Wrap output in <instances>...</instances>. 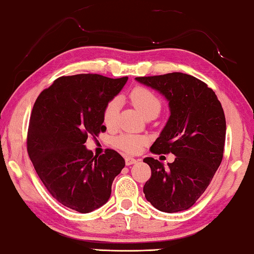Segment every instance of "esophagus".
Listing matches in <instances>:
<instances>
[{"label": "esophagus", "mask_w": 254, "mask_h": 254, "mask_svg": "<svg viewBox=\"0 0 254 254\" xmlns=\"http://www.w3.org/2000/svg\"><path fill=\"white\" fill-rule=\"evenodd\" d=\"M137 161V159H134V158H132V157H126V163H127V166H131V165H134V163H136Z\"/></svg>", "instance_id": "esophagus-1"}]
</instances>
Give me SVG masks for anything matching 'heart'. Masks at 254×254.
<instances>
[{
	"label": "heart",
	"mask_w": 254,
	"mask_h": 254,
	"mask_svg": "<svg viewBox=\"0 0 254 254\" xmlns=\"http://www.w3.org/2000/svg\"><path fill=\"white\" fill-rule=\"evenodd\" d=\"M130 100L132 104L136 107V110L142 114L144 118L149 113H159L161 109V102L150 89L137 86L130 92ZM120 100L118 97L111 100L107 103L104 112H103V121L109 127H113L118 122L119 111H120ZM144 137L133 134H122L114 140V143L118 148L128 153H136L144 144Z\"/></svg>",
	"instance_id": "b5f03b06"
}]
</instances>
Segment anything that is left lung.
<instances>
[{
	"mask_svg": "<svg viewBox=\"0 0 254 254\" xmlns=\"http://www.w3.org/2000/svg\"><path fill=\"white\" fill-rule=\"evenodd\" d=\"M135 80L160 93L169 105L170 117L150 150L176 156L167 168L151 157L143 159L151 168L144 196L161 212L186 210L204 194L222 162L224 111L213 89L194 76L170 72Z\"/></svg>",
	"mask_w": 254,
	"mask_h": 254,
	"instance_id": "1",
	"label": "left lung"
}]
</instances>
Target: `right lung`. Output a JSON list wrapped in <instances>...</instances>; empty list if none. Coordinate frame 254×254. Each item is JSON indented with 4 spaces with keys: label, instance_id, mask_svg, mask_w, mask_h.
I'll return each instance as SVG.
<instances>
[{
    "label": "right lung",
    "instance_id": "add662e5",
    "mask_svg": "<svg viewBox=\"0 0 254 254\" xmlns=\"http://www.w3.org/2000/svg\"><path fill=\"white\" fill-rule=\"evenodd\" d=\"M127 77L97 74L63 76L34 103L28 130L29 157L50 195L79 213L93 212L110 199L112 184L126 161L115 150L94 156L88 135L106 130L103 112Z\"/></svg>",
    "mask_w": 254,
    "mask_h": 254
}]
</instances>
